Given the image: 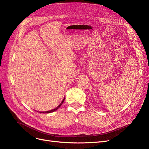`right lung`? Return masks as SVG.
<instances>
[{
  "label": "right lung",
  "instance_id": "add662e5",
  "mask_svg": "<svg viewBox=\"0 0 149 149\" xmlns=\"http://www.w3.org/2000/svg\"><path fill=\"white\" fill-rule=\"evenodd\" d=\"M65 98H64V99L63 100V101H61V103L60 104V105L59 106H58L56 108H55L54 109H52V110H51V111H46V112H40V113H51V112H54V111H57V109L61 106V105L63 104V103L64 102V101H65Z\"/></svg>",
  "mask_w": 149,
  "mask_h": 149
}]
</instances>
